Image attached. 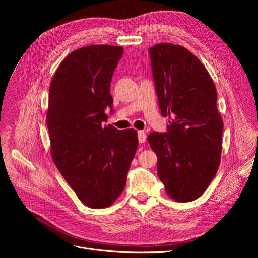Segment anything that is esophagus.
Returning a JSON list of instances; mask_svg holds the SVG:
<instances>
[{
    "mask_svg": "<svg viewBox=\"0 0 258 258\" xmlns=\"http://www.w3.org/2000/svg\"><path fill=\"white\" fill-rule=\"evenodd\" d=\"M138 140L140 143L145 142L146 140V134L143 131H138Z\"/></svg>",
    "mask_w": 258,
    "mask_h": 258,
    "instance_id": "1",
    "label": "esophagus"
}]
</instances>
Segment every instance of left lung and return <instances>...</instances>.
Returning <instances> with one entry per match:
<instances>
[{
    "instance_id": "8db88e82",
    "label": "left lung",
    "mask_w": 258,
    "mask_h": 258,
    "mask_svg": "<svg viewBox=\"0 0 258 258\" xmlns=\"http://www.w3.org/2000/svg\"><path fill=\"white\" fill-rule=\"evenodd\" d=\"M148 51L161 114L169 124L165 134L153 132L147 140L166 194L191 202L205 192L221 162L224 124L215 86L186 48L162 43Z\"/></svg>"
}]
</instances>
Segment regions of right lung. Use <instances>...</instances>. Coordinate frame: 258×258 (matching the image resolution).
<instances>
[{
  "label": "right lung",
  "instance_id": "obj_1",
  "mask_svg": "<svg viewBox=\"0 0 258 258\" xmlns=\"http://www.w3.org/2000/svg\"><path fill=\"white\" fill-rule=\"evenodd\" d=\"M123 48L92 45L71 52L49 90L46 123L51 156L77 198L90 208L111 206L123 191L138 147L137 131L108 124L111 80Z\"/></svg>",
  "mask_w": 258,
  "mask_h": 258
}]
</instances>
